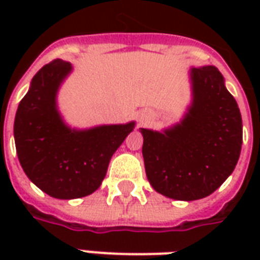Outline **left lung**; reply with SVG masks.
<instances>
[{"instance_id": "left-lung-1", "label": "left lung", "mask_w": 260, "mask_h": 260, "mask_svg": "<svg viewBox=\"0 0 260 260\" xmlns=\"http://www.w3.org/2000/svg\"><path fill=\"white\" fill-rule=\"evenodd\" d=\"M193 104L181 124L165 132L142 129L151 186L181 201L208 197L230 177L240 156L242 114L214 66L191 69Z\"/></svg>"}]
</instances>
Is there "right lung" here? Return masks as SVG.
<instances>
[{
	"label": "right lung",
	"instance_id": "1",
	"mask_svg": "<svg viewBox=\"0 0 260 260\" xmlns=\"http://www.w3.org/2000/svg\"><path fill=\"white\" fill-rule=\"evenodd\" d=\"M71 64L55 59L35 75L14 118V142L26 177L51 197L89 196L105 178L110 158L135 122L71 131L56 110V91Z\"/></svg>",
	"mask_w": 260,
	"mask_h": 260
}]
</instances>
